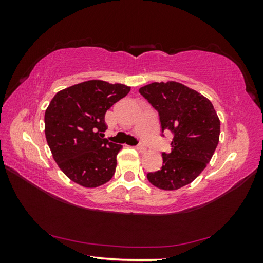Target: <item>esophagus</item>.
<instances>
[{
	"mask_svg": "<svg viewBox=\"0 0 263 263\" xmlns=\"http://www.w3.org/2000/svg\"><path fill=\"white\" fill-rule=\"evenodd\" d=\"M136 148H137L138 151H139V152H141V153L146 152V148H145V146H144V145H138Z\"/></svg>",
	"mask_w": 263,
	"mask_h": 263,
	"instance_id": "esophagus-1",
	"label": "esophagus"
}]
</instances>
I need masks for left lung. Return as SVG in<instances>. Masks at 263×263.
Here are the masks:
<instances>
[{
  "label": "left lung",
  "mask_w": 263,
  "mask_h": 263,
  "mask_svg": "<svg viewBox=\"0 0 263 263\" xmlns=\"http://www.w3.org/2000/svg\"><path fill=\"white\" fill-rule=\"evenodd\" d=\"M139 92L158 110L162 132L174 135L171 152L162 153L161 169L147 179L159 189H180L210 162L219 142V118L210 100L180 82H153Z\"/></svg>",
  "instance_id": "obj_1"
}]
</instances>
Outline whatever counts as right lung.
Returning <instances> with one entry per match:
<instances>
[{
    "label": "right lung",
    "mask_w": 263,
    "mask_h": 263,
    "mask_svg": "<svg viewBox=\"0 0 263 263\" xmlns=\"http://www.w3.org/2000/svg\"><path fill=\"white\" fill-rule=\"evenodd\" d=\"M131 88L89 80L57 92L45 111V136L62 173L84 188L112 179L122 145L103 139L104 116Z\"/></svg>",
    "instance_id": "right-lung-1"
}]
</instances>
